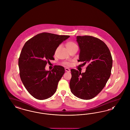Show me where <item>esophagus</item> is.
<instances>
[{
  "label": "esophagus",
  "mask_w": 130,
  "mask_h": 130,
  "mask_svg": "<svg viewBox=\"0 0 130 130\" xmlns=\"http://www.w3.org/2000/svg\"><path fill=\"white\" fill-rule=\"evenodd\" d=\"M65 71H66V72H69V73H70V72H71V70H70V69H69V68H65Z\"/></svg>",
  "instance_id": "esophagus-1"
}]
</instances>
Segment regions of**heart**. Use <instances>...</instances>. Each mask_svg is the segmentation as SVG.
<instances>
[{
  "mask_svg": "<svg viewBox=\"0 0 130 130\" xmlns=\"http://www.w3.org/2000/svg\"><path fill=\"white\" fill-rule=\"evenodd\" d=\"M66 46L68 50H69L71 49L74 47H76L77 45L73 41H68L66 44ZM63 65H64L65 66H70L71 65V62L65 61V62H63Z\"/></svg>",
  "mask_w": 130,
  "mask_h": 130,
  "instance_id": "b5f03b06",
  "label": "heart"
}]
</instances>
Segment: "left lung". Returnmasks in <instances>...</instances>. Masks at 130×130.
<instances>
[{"instance_id": "left-lung-1", "label": "left lung", "mask_w": 130, "mask_h": 130, "mask_svg": "<svg viewBox=\"0 0 130 130\" xmlns=\"http://www.w3.org/2000/svg\"><path fill=\"white\" fill-rule=\"evenodd\" d=\"M80 48L78 61L88 64L86 72L81 73L71 69L70 82L71 92L81 99L89 100L99 93L105 87L111 74L112 59L106 44L96 37L77 36Z\"/></svg>"}]
</instances>
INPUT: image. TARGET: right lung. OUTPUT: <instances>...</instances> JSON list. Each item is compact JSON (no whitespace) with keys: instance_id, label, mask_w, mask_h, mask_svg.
<instances>
[{"instance_id":"obj_1","label":"right lung","mask_w":130,"mask_h":130,"mask_svg":"<svg viewBox=\"0 0 130 130\" xmlns=\"http://www.w3.org/2000/svg\"><path fill=\"white\" fill-rule=\"evenodd\" d=\"M69 37L42 32L28 40L22 48L19 59V75L26 90L35 99H47L56 93L65 69L58 65L51 71L45 68L50 60L55 59L59 44Z\"/></svg>"}]
</instances>
